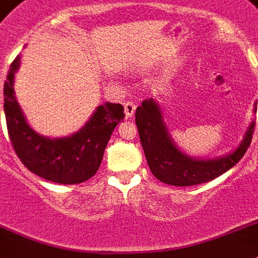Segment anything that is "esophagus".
I'll list each match as a JSON object with an SVG mask.
<instances>
[{"instance_id":"1","label":"esophagus","mask_w":258,"mask_h":258,"mask_svg":"<svg viewBox=\"0 0 258 258\" xmlns=\"http://www.w3.org/2000/svg\"><path fill=\"white\" fill-rule=\"evenodd\" d=\"M136 108H137V105H136V103H134V101H126V103L124 104V110H125V114H126L127 118L133 117L134 112H136Z\"/></svg>"}]
</instances>
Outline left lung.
I'll list each match as a JSON object with an SVG mask.
<instances>
[{
    "label": "left lung",
    "mask_w": 258,
    "mask_h": 258,
    "mask_svg": "<svg viewBox=\"0 0 258 258\" xmlns=\"http://www.w3.org/2000/svg\"><path fill=\"white\" fill-rule=\"evenodd\" d=\"M253 112H257V100ZM136 124L153 175L166 184L180 187L210 182L232 169L245 154L254 132L253 120L239 146L231 153L215 158H195L176 146L163 120L161 105L154 99L145 100L136 109Z\"/></svg>",
    "instance_id": "left-lung-1"
}]
</instances>
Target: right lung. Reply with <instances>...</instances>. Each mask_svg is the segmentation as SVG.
Listing matches in <instances>:
<instances>
[{
  "mask_svg": "<svg viewBox=\"0 0 258 258\" xmlns=\"http://www.w3.org/2000/svg\"><path fill=\"white\" fill-rule=\"evenodd\" d=\"M21 64L17 56L4 86V110L10 141L27 169L46 180L76 184L95 175L114 127L124 120L121 104L105 103L96 108L84 126L64 137L50 138L37 133L23 114L16 92L14 76Z\"/></svg>",
  "mask_w": 258,
  "mask_h": 258,
  "instance_id": "add662e5",
  "label": "right lung"
}]
</instances>
